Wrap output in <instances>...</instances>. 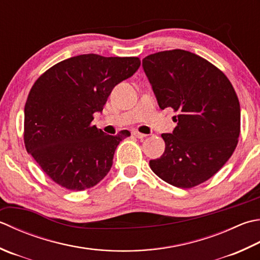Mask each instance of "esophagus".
<instances>
[{
  "mask_svg": "<svg viewBox=\"0 0 260 260\" xmlns=\"http://www.w3.org/2000/svg\"><path fill=\"white\" fill-rule=\"evenodd\" d=\"M133 135L135 136V137H137V139H144V137H146V135L145 134H142V133H140V132H133Z\"/></svg>",
  "mask_w": 260,
  "mask_h": 260,
  "instance_id": "esophagus-1",
  "label": "esophagus"
}]
</instances>
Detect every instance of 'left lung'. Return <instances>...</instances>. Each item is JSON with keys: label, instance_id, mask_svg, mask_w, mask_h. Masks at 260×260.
<instances>
[{"label": "left lung", "instance_id": "obj_1", "mask_svg": "<svg viewBox=\"0 0 260 260\" xmlns=\"http://www.w3.org/2000/svg\"><path fill=\"white\" fill-rule=\"evenodd\" d=\"M161 109L178 115L171 134H162L165 153L150 160L168 184L191 188L214 176L235 152L240 135V104L222 71L194 53L172 49L143 59Z\"/></svg>", "mask_w": 260, "mask_h": 260}]
</instances>
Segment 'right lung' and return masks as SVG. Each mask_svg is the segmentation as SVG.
Segmentation results:
<instances>
[{
    "label": "right lung",
    "instance_id": "right-lung-1",
    "mask_svg": "<svg viewBox=\"0 0 260 260\" xmlns=\"http://www.w3.org/2000/svg\"><path fill=\"white\" fill-rule=\"evenodd\" d=\"M140 65L139 57L84 54L55 64L36 81L24 106V146L56 184L84 190L108 174L117 145L131 133L108 135L91 121Z\"/></svg>",
    "mask_w": 260,
    "mask_h": 260
}]
</instances>
